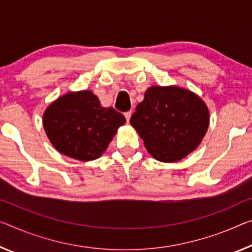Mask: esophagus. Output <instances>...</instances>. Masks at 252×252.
Returning <instances> with one entry per match:
<instances>
[{
  "label": "esophagus",
  "instance_id": "esophagus-1",
  "mask_svg": "<svg viewBox=\"0 0 252 252\" xmlns=\"http://www.w3.org/2000/svg\"><path fill=\"white\" fill-rule=\"evenodd\" d=\"M131 111H127V113H125V117H126V121H127V123H129V119H130V117H131Z\"/></svg>",
  "mask_w": 252,
  "mask_h": 252
}]
</instances>
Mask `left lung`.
<instances>
[{
	"instance_id": "obj_1",
	"label": "left lung",
	"mask_w": 252,
	"mask_h": 252,
	"mask_svg": "<svg viewBox=\"0 0 252 252\" xmlns=\"http://www.w3.org/2000/svg\"><path fill=\"white\" fill-rule=\"evenodd\" d=\"M129 123L151 156L172 163L198 148L210 125V111L188 89L153 86L145 91Z\"/></svg>"
}]
</instances>
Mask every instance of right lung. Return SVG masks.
<instances>
[{
	"label": "right lung",
	"mask_w": 252,
	"mask_h": 252,
	"mask_svg": "<svg viewBox=\"0 0 252 252\" xmlns=\"http://www.w3.org/2000/svg\"><path fill=\"white\" fill-rule=\"evenodd\" d=\"M126 123L114 108H104L90 90L63 94L46 108L42 125L61 154L79 161L101 157L118 128Z\"/></svg>",
	"instance_id": "add662e5"
}]
</instances>
